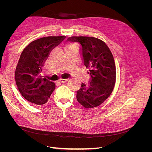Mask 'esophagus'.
Returning <instances> with one entry per match:
<instances>
[{"instance_id":"obj_1","label":"esophagus","mask_w":152,"mask_h":152,"mask_svg":"<svg viewBox=\"0 0 152 152\" xmlns=\"http://www.w3.org/2000/svg\"><path fill=\"white\" fill-rule=\"evenodd\" d=\"M68 79H59V82H61V83H65V82H67Z\"/></svg>"}]
</instances>
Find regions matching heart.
I'll return each mask as SVG.
<instances>
[{"instance_id":"obj_1","label":"heart","mask_w":152,"mask_h":152,"mask_svg":"<svg viewBox=\"0 0 152 152\" xmlns=\"http://www.w3.org/2000/svg\"><path fill=\"white\" fill-rule=\"evenodd\" d=\"M68 46H69V48H70V47H72V46H75V45H73V44H69Z\"/></svg>"}]
</instances>
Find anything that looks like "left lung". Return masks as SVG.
<instances>
[{
	"label": "left lung",
	"mask_w": 152,
	"mask_h": 152,
	"mask_svg": "<svg viewBox=\"0 0 152 152\" xmlns=\"http://www.w3.org/2000/svg\"><path fill=\"white\" fill-rule=\"evenodd\" d=\"M71 42L80 44V54L84 65L89 69L88 83H82L77 91V99L86 108L98 107L113 89L116 70L113 55L103 41L93 37H71Z\"/></svg>",
	"instance_id": "8db88e82"
}]
</instances>
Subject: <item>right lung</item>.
I'll list each match as a JSON object with an SVG mask.
<instances>
[{
	"label": "right lung",
	"mask_w": 152,
	"mask_h": 152,
	"mask_svg": "<svg viewBox=\"0 0 152 152\" xmlns=\"http://www.w3.org/2000/svg\"><path fill=\"white\" fill-rule=\"evenodd\" d=\"M65 38V36H49L37 39L21 53L16 68L15 80L23 97L31 103L41 105L47 103L56 88L48 76L42 78L41 72L50 51Z\"/></svg>",
	"instance_id": "1"
}]
</instances>
